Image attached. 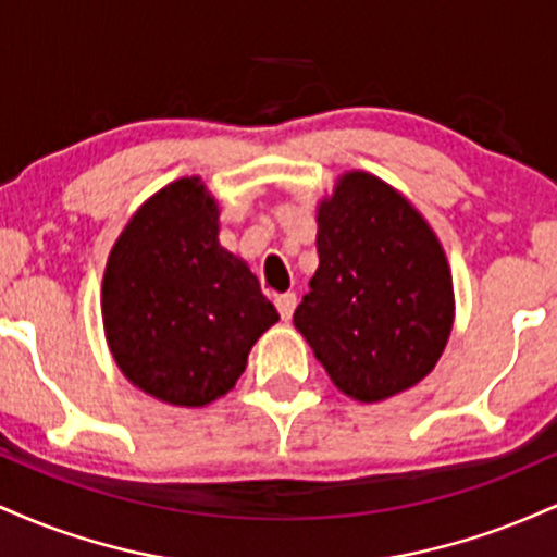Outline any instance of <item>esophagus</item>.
<instances>
[{
  "instance_id": "1",
  "label": "esophagus",
  "mask_w": 557,
  "mask_h": 557,
  "mask_svg": "<svg viewBox=\"0 0 557 557\" xmlns=\"http://www.w3.org/2000/svg\"><path fill=\"white\" fill-rule=\"evenodd\" d=\"M296 304H298L296 293H283V296H277V298H274V306H277L280 317H283L285 322H287V319L293 317V309H296Z\"/></svg>"
}]
</instances>
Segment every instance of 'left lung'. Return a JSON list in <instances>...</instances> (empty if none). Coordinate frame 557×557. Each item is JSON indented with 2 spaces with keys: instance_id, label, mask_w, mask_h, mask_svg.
<instances>
[{
  "instance_id": "left-lung-1",
  "label": "left lung",
  "mask_w": 557,
  "mask_h": 557,
  "mask_svg": "<svg viewBox=\"0 0 557 557\" xmlns=\"http://www.w3.org/2000/svg\"><path fill=\"white\" fill-rule=\"evenodd\" d=\"M317 222L319 270L293 324L350 398L413 387L453 327L450 270L430 225L367 172L345 175Z\"/></svg>"
}]
</instances>
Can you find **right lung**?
Wrapping results in <instances>:
<instances>
[{
  "label": "right lung",
  "instance_id": "add662e5",
  "mask_svg": "<svg viewBox=\"0 0 557 557\" xmlns=\"http://www.w3.org/2000/svg\"><path fill=\"white\" fill-rule=\"evenodd\" d=\"M107 343L133 385L172 406H207L277 322L257 274L216 240L198 177L162 188L127 222L101 285Z\"/></svg>",
  "mask_w": 557,
  "mask_h": 557
}]
</instances>
